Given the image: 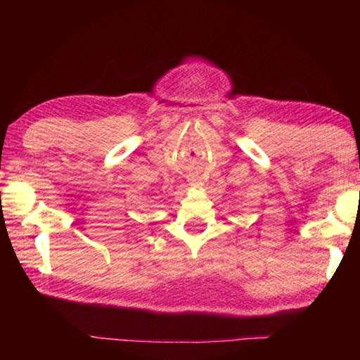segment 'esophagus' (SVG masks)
<instances>
[{
  "label": "esophagus",
  "mask_w": 360,
  "mask_h": 360,
  "mask_svg": "<svg viewBox=\"0 0 360 360\" xmlns=\"http://www.w3.org/2000/svg\"><path fill=\"white\" fill-rule=\"evenodd\" d=\"M187 182H188V186H192V187H200V186H202V181H200L198 176H193V174H188L187 176Z\"/></svg>",
  "instance_id": "34e87169"
}]
</instances>
